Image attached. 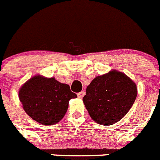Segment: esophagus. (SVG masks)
<instances>
[{"instance_id": "34e87169", "label": "esophagus", "mask_w": 160, "mask_h": 160, "mask_svg": "<svg viewBox=\"0 0 160 160\" xmlns=\"http://www.w3.org/2000/svg\"><path fill=\"white\" fill-rule=\"evenodd\" d=\"M84 95H85L84 91H81V92H79L78 94H77V96H78L79 98H82Z\"/></svg>"}]
</instances>
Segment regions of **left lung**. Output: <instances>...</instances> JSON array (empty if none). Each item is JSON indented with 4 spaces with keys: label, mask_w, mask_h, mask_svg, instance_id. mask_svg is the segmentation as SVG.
Wrapping results in <instances>:
<instances>
[{
    "label": "left lung",
    "mask_w": 160,
    "mask_h": 160,
    "mask_svg": "<svg viewBox=\"0 0 160 160\" xmlns=\"http://www.w3.org/2000/svg\"><path fill=\"white\" fill-rule=\"evenodd\" d=\"M136 97L135 83L124 73L111 71L91 82L83 101L96 123L108 126L120 120L128 112Z\"/></svg>",
    "instance_id": "1"
}]
</instances>
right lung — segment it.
Returning <instances> with one entry per match:
<instances>
[{
    "instance_id": "obj_1",
    "label": "right lung",
    "mask_w": 160,
    "mask_h": 160,
    "mask_svg": "<svg viewBox=\"0 0 160 160\" xmlns=\"http://www.w3.org/2000/svg\"><path fill=\"white\" fill-rule=\"evenodd\" d=\"M18 96L26 112L44 125L59 122L67 111L69 100L77 97L68 84L41 76L28 80L21 88Z\"/></svg>"
}]
</instances>
